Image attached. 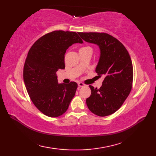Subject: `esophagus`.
<instances>
[{"label":"esophagus","instance_id":"34e87169","mask_svg":"<svg viewBox=\"0 0 156 156\" xmlns=\"http://www.w3.org/2000/svg\"><path fill=\"white\" fill-rule=\"evenodd\" d=\"M78 86H79V87H83L85 86V84H83V83H78Z\"/></svg>","mask_w":156,"mask_h":156}]
</instances>
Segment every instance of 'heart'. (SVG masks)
I'll return each mask as SVG.
<instances>
[{"label":"heart","instance_id":"obj_1","mask_svg":"<svg viewBox=\"0 0 156 156\" xmlns=\"http://www.w3.org/2000/svg\"><path fill=\"white\" fill-rule=\"evenodd\" d=\"M82 49H91L92 50V49L90 48V47H86V48H82Z\"/></svg>","mask_w":156,"mask_h":156}]
</instances>
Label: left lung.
Returning <instances> with one entry per match:
<instances>
[{
	"mask_svg": "<svg viewBox=\"0 0 156 156\" xmlns=\"http://www.w3.org/2000/svg\"><path fill=\"white\" fill-rule=\"evenodd\" d=\"M78 34L84 41L99 47L100 56L96 72L104 77L100 88L89 86L91 95L87 99V105L98 116L112 115L120 108L131 92L133 72L130 56L120 41L106 33Z\"/></svg>",
	"mask_w": 156,
	"mask_h": 156,
	"instance_id": "1",
	"label": "left lung"
}]
</instances>
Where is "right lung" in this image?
Segmentation results:
<instances>
[{
    "label": "right lung",
    "mask_w": 156,
    "mask_h": 156,
    "mask_svg": "<svg viewBox=\"0 0 156 156\" xmlns=\"http://www.w3.org/2000/svg\"><path fill=\"white\" fill-rule=\"evenodd\" d=\"M76 43H83L76 32L55 30L41 37L28 53L24 83L32 101L46 116L64 114L75 96L77 84L58 83L56 73L65 68L66 52Z\"/></svg>",
    "instance_id": "1"
}]
</instances>
